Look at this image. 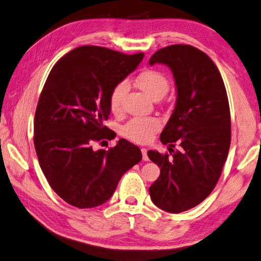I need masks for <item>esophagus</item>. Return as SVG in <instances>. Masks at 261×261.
Returning <instances> with one entry per match:
<instances>
[{
	"mask_svg": "<svg viewBox=\"0 0 261 261\" xmlns=\"http://www.w3.org/2000/svg\"><path fill=\"white\" fill-rule=\"evenodd\" d=\"M140 151H142V154H143V160L144 161H147L148 160V156H147V150H146V148L143 147Z\"/></svg>",
	"mask_w": 261,
	"mask_h": 261,
	"instance_id": "1",
	"label": "esophagus"
}]
</instances>
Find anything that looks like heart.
<instances>
[{
    "label": "heart",
    "instance_id": "heart-1",
    "mask_svg": "<svg viewBox=\"0 0 261 261\" xmlns=\"http://www.w3.org/2000/svg\"><path fill=\"white\" fill-rule=\"evenodd\" d=\"M137 86L151 98L163 97L168 90V80L163 73L155 69H148L140 73L137 77ZM126 92V84L121 82L115 87L110 95V109L118 111L121 108L122 98ZM160 123L153 117L134 118L124 126V135L137 143H145L159 129Z\"/></svg>",
    "mask_w": 261,
    "mask_h": 261
}]
</instances>
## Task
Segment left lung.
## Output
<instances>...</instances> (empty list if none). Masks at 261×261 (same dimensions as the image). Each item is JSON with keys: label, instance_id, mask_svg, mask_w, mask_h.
<instances>
[{"label": "left lung", "instance_id": "obj_1", "mask_svg": "<svg viewBox=\"0 0 261 261\" xmlns=\"http://www.w3.org/2000/svg\"><path fill=\"white\" fill-rule=\"evenodd\" d=\"M154 64L168 66L176 87L174 110L160 140L180 148L172 150L171 158L147 152L160 167L150 195L158 208L179 214L205 200L220 179L231 140L229 100L220 71L201 49L171 45L150 58Z\"/></svg>", "mask_w": 261, "mask_h": 261}]
</instances>
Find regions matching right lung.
<instances>
[{"label": "right lung", "mask_w": 261, "mask_h": 261, "mask_svg": "<svg viewBox=\"0 0 261 261\" xmlns=\"http://www.w3.org/2000/svg\"><path fill=\"white\" fill-rule=\"evenodd\" d=\"M100 46H81L53 66L35 115V147L51 188L68 204L94 208L113 196L124 173L142 160L139 147L119 139L94 150L103 138L113 89L143 60ZM114 139V138H113Z\"/></svg>", "instance_id": "1"}]
</instances>
